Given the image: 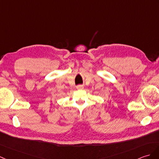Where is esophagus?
I'll return each mask as SVG.
<instances>
[{"label": "esophagus", "instance_id": "esophagus-1", "mask_svg": "<svg viewBox=\"0 0 159 159\" xmlns=\"http://www.w3.org/2000/svg\"><path fill=\"white\" fill-rule=\"evenodd\" d=\"M76 89L79 90H82L84 89V87H83V85H78V86H76Z\"/></svg>", "mask_w": 159, "mask_h": 159}]
</instances>
